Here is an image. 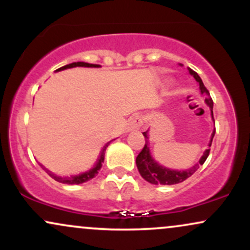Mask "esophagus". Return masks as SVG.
I'll use <instances>...</instances> for the list:
<instances>
[{"instance_id":"34e87169","label":"esophagus","mask_w":250,"mask_h":250,"mask_svg":"<svg viewBox=\"0 0 250 250\" xmlns=\"http://www.w3.org/2000/svg\"><path fill=\"white\" fill-rule=\"evenodd\" d=\"M143 125V117L142 115H139V114H135L129 119V129H140Z\"/></svg>"}]
</instances>
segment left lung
<instances>
[{
    "label": "left lung",
    "instance_id": "obj_1",
    "mask_svg": "<svg viewBox=\"0 0 250 250\" xmlns=\"http://www.w3.org/2000/svg\"><path fill=\"white\" fill-rule=\"evenodd\" d=\"M190 74L195 77V80L199 82L201 93L205 94L206 102H207V104L210 107L211 110H213V100H211L208 89L205 87L202 80L200 79V76L197 75V73L190 70ZM211 115H213V111H211ZM142 134L143 136H145L146 143H145V147L142 148L141 153L137 155L136 166L143 179L148 181V182L153 183V185H176V183H180L182 182V181L187 180L188 177H190L191 175L199 169L200 166H202L203 163H205L209 153H210V149H207V150L205 151V154L202 155V157L200 159L199 163L193 166L191 168L187 169V170H171V169L165 168L162 167V166H160L159 163L155 161L153 157L150 156V153H149V142H148L147 131H145V133ZM214 135H215V130L213 131V134H211V140H210V143H209V147H210L211 142H213Z\"/></svg>",
    "mask_w": 250,
    "mask_h": 250
}]
</instances>
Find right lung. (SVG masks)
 Listing matches in <instances>:
<instances>
[{"label": "right lung", "instance_id": "obj_1", "mask_svg": "<svg viewBox=\"0 0 250 250\" xmlns=\"http://www.w3.org/2000/svg\"><path fill=\"white\" fill-rule=\"evenodd\" d=\"M73 67H100V65L99 64H91V63H85V62H74V63H70V64L64 65V67L59 68V69H57L56 71L67 69V68H73ZM109 143H110V142H108L107 145H105L104 147L102 148L101 154H100V157L97 159V161H96L95 165H94V167L91 169H89V170H87V171H84V173L77 174V175H70V176H65V177H61V176H57V175H55V174H53L51 171L48 170V169H45V171L49 174L50 177H53L54 180L57 181V182L65 183V185H80V183L87 182V181L93 179V177L95 176L97 173H99L100 169H101L102 162L104 161L105 149H107Z\"/></svg>", "mask_w": 250, "mask_h": 250}]
</instances>
